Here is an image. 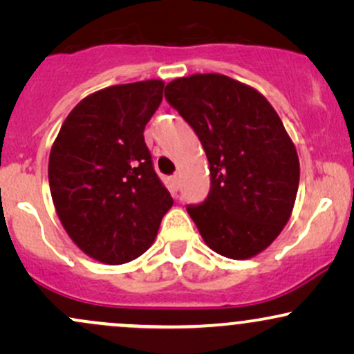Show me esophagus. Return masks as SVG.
<instances>
[{
    "instance_id": "1",
    "label": "esophagus",
    "mask_w": 354,
    "mask_h": 354,
    "mask_svg": "<svg viewBox=\"0 0 354 354\" xmlns=\"http://www.w3.org/2000/svg\"><path fill=\"white\" fill-rule=\"evenodd\" d=\"M169 181H171L174 191L180 189V176H178V174H173V176L169 178Z\"/></svg>"
}]
</instances>
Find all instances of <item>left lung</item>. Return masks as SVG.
<instances>
[{"instance_id": "8db88e82", "label": "left lung", "mask_w": 354, "mask_h": 354, "mask_svg": "<svg viewBox=\"0 0 354 354\" xmlns=\"http://www.w3.org/2000/svg\"><path fill=\"white\" fill-rule=\"evenodd\" d=\"M165 98L194 129L211 188L188 213L211 250L248 259L278 238L293 211L299 160L278 113L261 93L225 75L166 84Z\"/></svg>"}]
</instances>
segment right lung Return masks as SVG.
<instances>
[{"label": "right lung", "mask_w": 354, "mask_h": 354, "mask_svg": "<svg viewBox=\"0 0 354 354\" xmlns=\"http://www.w3.org/2000/svg\"><path fill=\"white\" fill-rule=\"evenodd\" d=\"M163 88L148 80L93 93L53 143L48 180L61 225L81 251L106 265L143 254L173 206L143 136Z\"/></svg>", "instance_id": "right-lung-1"}]
</instances>
